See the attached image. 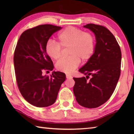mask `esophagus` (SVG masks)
Returning a JSON list of instances; mask_svg holds the SVG:
<instances>
[{
	"label": "esophagus",
	"instance_id": "obj_1",
	"mask_svg": "<svg viewBox=\"0 0 134 134\" xmlns=\"http://www.w3.org/2000/svg\"><path fill=\"white\" fill-rule=\"evenodd\" d=\"M72 77L71 75H68V74H67L66 75V78L67 79H71Z\"/></svg>",
	"mask_w": 134,
	"mask_h": 134
}]
</instances>
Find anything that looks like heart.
<instances>
[{"mask_svg":"<svg viewBox=\"0 0 134 134\" xmlns=\"http://www.w3.org/2000/svg\"><path fill=\"white\" fill-rule=\"evenodd\" d=\"M58 43L49 40L45 45L48 56L57 60L61 57L62 48H69L68 58H62L56 63L58 70L64 73H72L77 68L80 61L86 62L92 58L95 50V38L92 33L74 26H69L58 36Z\"/></svg>","mask_w":134,"mask_h":134,"instance_id":"heart-1","label":"heart"}]
</instances>
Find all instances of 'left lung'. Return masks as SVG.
<instances>
[{
	"label": "left lung",
	"instance_id": "left-lung-1",
	"mask_svg": "<svg viewBox=\"0 0 134 134\" xmlns=\"http://www.w3.org/2000/svg\"><path fill=\"white\" fill-rule=\"evenodd\" d=\"M83 27L94 33L96 44L92 58L79 70L86 77L73 78V92L79 105L95 108L106 102L114 92L120 75L121 52L107 28L93 24ZM89 76L91 78L87 81Z\"/></svg>",
	"mask_w": 134,
	"mask_h": 134
}]
</instances>
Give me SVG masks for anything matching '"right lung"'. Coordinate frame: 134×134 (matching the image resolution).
Listing matches in <instances>:
<instances>
[{
    "label": "right lung",
    "instance_id": "obj_1",
    "mask_svg": "<svg viewBox=\"0 0 134 134\" xmlns=\"http://www.w3.org/2000/svg\"><path fill=\"white\" fill-rule=\"evenodd\" d=\"M62 29L55 25H41L22 33L14 51V64L20 93L26 100L37 107L55 103L65 74L53 71L50 76L44 71H52V60L45 52V45L53 33Z\"/></svg>",
    "mask_w": 134,
    "mask_h": 134
}]
</instances>
